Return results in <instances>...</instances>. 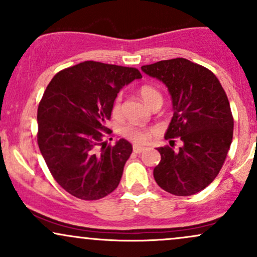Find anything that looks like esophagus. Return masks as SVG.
<instances>
[{"instance_id":"34e87169","label":"esophagus","mask_w":257,"mask_h":257,"mask_svg":"<svg viewBox=\"0 0 257 257\" xmlns=\"http://www.w3.org/2000/svg\"><path fill=\"white\" fill-rule=\"evenodd\" d=\"M133 151H134L135 153H141V152H144V151H145V147L135 145L134 147H133Z\"/></svg>"}]
</instances>
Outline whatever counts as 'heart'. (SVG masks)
<instances>
[{"label": "heart", "instance_id": "obj_1", "mask_svg": "<svg viewBox=\"0 0 257 257\" xmlns=\"http://www.w3.org/2000/svg\"><path fill=\"white\" fill-rule=\"evenodd\" d=\"M139 94L143 98L144 101L146 102L147 105L151 106L153 104L155 100H157L161 98V93L156 89L155 87L150 84H144L141 85L140 89H139ZM120 102H122V96L118 95L116 99H114L113 105H112V113L113 114H118L120 111ZM122 135L129 140H132L133 143L137 144H145L150 140L152 135V131L150 129L143 128V126H138V125H133V124H128L124 125L122 128Z\"/></svg>", "mask_w": 257, "mask_h": 257}]
</instances>
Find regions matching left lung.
Here are the masks:
<instances>
[{
	"label": "left lung",
	"instance_id": "left-lung-1",
	"mask_svg": "<svg viewBox=\"0 0 257 257\" xmlns=\"http://www.w3.org/2000/svg\"><path fill=\"white\" fill-rule=\"evenodd\" d=\"M141 70L168 87L174 114L166 139L180 138L184 144L178 151L158 147L161 162L153 176L167 192L192 196L210 185L225 163L233 138L228 99L210 70L187 59L162 60Z\"/></svg>",
	"mask_w": 257,
	"mask_h": 257
}]
</instances>
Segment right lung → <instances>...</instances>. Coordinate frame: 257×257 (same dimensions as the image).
<instances>
[{"label":"right lung","mask_w":257,"mask_h":257,"mask_svg":"<svg viewBox=\"0 0 257 257\" xmlns=\"http://www.w3.org/2000/svg\"><path fill=\"white\" fill-rule=\"evenodd\" d=\"M141 77L135 67L84 61L58 72L44 90L38 147L55 181L76 198H104L118 186L133 146L124 139L106 145L101 132L111 133L105 123L117 93Z\"/></svg>","instance_id":"obj_1"}]
</instances>
